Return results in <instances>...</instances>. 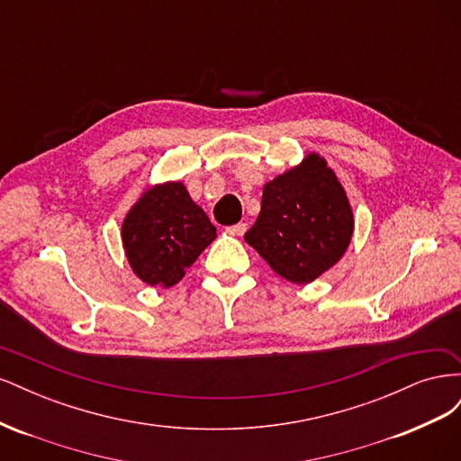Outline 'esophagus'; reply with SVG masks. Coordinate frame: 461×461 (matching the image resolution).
<instances>
[{
    "instance_id": "1",
    "label": "esophagus",
    "mask_w": 461,
    "mask_h": 461,
    "mask_svg": "<svg viewBox=\"0 0 461 461\" xmlns=\"http://www.w3.org/2000/svg\"><path fill=\"white\" fill-rule=\"evenodd\" d=\"M246 229H248L246 222H236V225H232V227L227 229V232L232 234V236H242V234L246 232Z\"/></svg>"
}]
</instances>
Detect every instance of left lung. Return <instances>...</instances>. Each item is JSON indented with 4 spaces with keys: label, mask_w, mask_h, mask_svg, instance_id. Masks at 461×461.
Here are the masks:
<instances>
[{
    "label": "left lung",
    "mask_w": 461,
    "mask_h": 461,
    "mask_svg": "<svg viewBox=\"0 0 461 461\" xmlns=\"http://www.w3.org/2000/svg\"><path fill=\"white\" fill-rule=\"evenodd\" d=\"M354 213L339 176L312 151L263 186L261 212L244 240L294 285L313 283L346 254Z\"/></svg>",
    "instance_id": "left-lung-1"
}]
</instances>
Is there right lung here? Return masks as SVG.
<instances>
[{
  "mask_svg": "<svg viewBox=\"0 0 461 461\" xmlns=\"http://www.w3.org/2000/svg\"><path fill=\"white\" fill-rule=\"evenodd\" d=\"M215 236L212 221L180 180L144 190L121 227L134 275L159 288L175 286Z\"/></svg>",
  "mask_w": 461,
  "mask_h": 461,
  "instance_id": "obj_1",
  "label": "right lung"
}]
</instances>
